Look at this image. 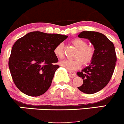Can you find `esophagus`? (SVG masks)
<instances>
[{
	"label": "esophagus",
	"instance_id": "esophagus-1",
	"mask_svg": "<svg viewBox=\"0 0 124 124\" xmlns=\"http://www.w3.org/2000/svg\"><path fill=\"white\" fill-rule=\"evenodd\" d=\"M69 73L71 75L73 76V77H75L76 76V73L74 72V71H72V70H69Z\"/></svg>",
	"mask_w": 124,
	"mask_h": 124
}]
</instances>
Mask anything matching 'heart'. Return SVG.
Segmentation results:
<instances>
[{"label":"heart","mask_w":124,"mask_h":124,"mask_svg":"<svg viewBox=\"0 0 124 124\" xmlns=\"http://www.w3.org/2000/svg\"><path fill=\"white\" fill-rule=\"evenodd\" d=\"M72 44L78 49V51L75 55L73 60H66L60 62L63 67L69 70H76L79 68L83 62L84 65H88L93 61L95 54V49L91 46L87 45L85 40L79 38H76L72 41ZM54 52L56 57L60 59H62L64 57L63 45L58 44L55 47Z\"/></svg>","instance_id":"1"}]
</instances>
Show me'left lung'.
I'll list each match as a JSON object with an SVG mask.
<instances>
[{
  "mask_svg": "<svg viewBox=\"0 0 124 124\" xmlns=\"http://www.w3.org/2000/svg\"><path fill=\"white\" fill-rule=\"evenodd\" d=\"M78 37L90 40L95 54L89 66L77 72L83 80L78 89L85 93H95L105 87L112 77L117 60L115 46L105 35L98 32L83 31Z\"/></svg>",
  "mask_w": 124,
  "mask_h": 124,
  "instance_id": "obj_1",
  "label": "left lung"
}]
</instances>
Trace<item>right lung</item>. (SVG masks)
I'll return each instance as SVG.
<instances>
[{
	"label": "right lung",
	"instance_id": "right-lung-1",
	"mask_svg": "<svg viewBox=\"0 0 124 124\" xmlns=\"http://www.w3.org/2000/svg\"><path fill=\"white\" fill-rule=\"evenodd\" d=\"M68 36L34 31L18 39L9 58V70L17 87L28 96L45 93L60 67L55 47Z\"/></svg>",
	"mask_w": 124,
	"mask_h": 124
}]
</instances>
